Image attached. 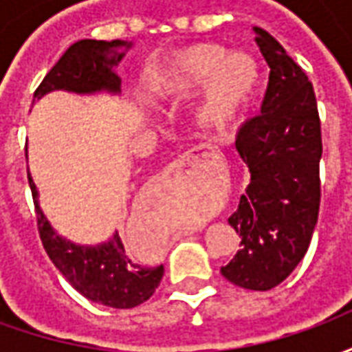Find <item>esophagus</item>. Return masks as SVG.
Segmentation results:
<instances>
[{"label": "esophagus", "instance_id": "esophagus-1", "mask_svg": "<svg viewBox=\"0 0 352 352\" xmlns=\"http://www.w3.org/2000/svg\"><path fill=\"white\" fill-rule=\"evenodd\" d=\"M201 156H206V154H201ZM198 158L199 156H196V154L186 153V154H183V156H179V158H177V160L173 162L169 168H171V171H173V173H177V171H183V169H186V168H192V166L198 162Z\"/></svg>", "mask_w": 352, "mask_h": 352}]
</instances>
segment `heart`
Here are the masks:
<instances>
[{
  "label": "heart",
  "mask_w": 352,
  "mask_h": 352,
  "mask_svg": "<svg viewBox=\"0 0 352 352\" xmlns=\"http://www.w3.org/2000/svg\"><path fill=\"white\" fill-rule=\"evenodd\" d=\"M260 77L258 60L251 52H226L217 43H199L171 62L164 87L173 96H188L206 85L204 118L211 126H224L249 105Z\"/></svg>",
  "instance_id": "1"
}]
</instances>
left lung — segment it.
Returning a JSON list of instances; mask_svg holds the SVG:
<instances>
[{
	"mask_svg": "<svg viewBox=\"0 0 352 352\" xmlns=\"http://www.w3.org/2000/svg\"><path fill=\"white\" fill-rule=\"evenodd\" d=\"M270 65L258 116L241 126L236 148L251 181L228 219L241 249L221 273L237 287L270 290L287 279L309 249L320 206L322 156L315 90L277 39L254 28Z\"/></svg>",
	"mask_w": 352,
	"mask_h": 352,
	"instance_id": "left-lung-1",
	"label": "left lung"
}]
</instances>
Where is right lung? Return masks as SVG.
<instances>
[{"mask_svg": "<svg viewBox=\"0 0 352 352\" xmlns=\"http://www.w3.org/2000/svg\"><path fill=\"white\" fill-rule=\"evenodd\" d=\"M130 49L131 43L120 39H82L73 43L35 90L34 101L54 90L82 96L100 92L118 94L120 77L115 73V67ZM28 181L34 196L43 247L52 264L75 290H79L90 302L115 309H131L154 294L164 277V265L148 267L133 262L124 251L118 232L100 245H79L62 237L43 213L39 192L30 173Z\"/></svg>", "mask_w": 352, "mask_h": 352, "instance_id": "add662e5", "label": "right lung"}]
</instances>
